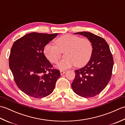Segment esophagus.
Segmentation results:
<instances>
[{
	"mask_svg": "<svg viewBox=\"0 0 125 125\" xmlns=\"http://www.w3.org/2000/svg\"><path fill=\"white\" fill-rule=\"evenodd\" d=\"M65 72H66V71H64V70H61V71H60L61 75H63V74H64V73H65Z\"/></svg>",
	"mask_w": 125,
	"mask_h": 125,
	"instance_id": "34e87169",
	"label": "esophagus"
}]
</instances>
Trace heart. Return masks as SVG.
<instances>
[{"mask_svg":"<svg viewBox=\"0 0 125 125\" xmlns=\"http://www.w3.org/2000/svg\"><path fill=\"white\" fill-rule=\"evenodd\" d=\"M56 46L51 43L44 47V54L52 63H56L61 56V52H65L64 59L58 63L56 67L66 70L75 64L80 67L89 62L93 52L91 41L76 35L66 34L55 40Z\"/></svg>","mask_w":125,"mask_h":125,"instance_id":"heart-1","label":"heart"}]
</instances>
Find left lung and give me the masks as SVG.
<instances>
[{
    "label": "left lung",
    "mask_w": 125,
    "mask_h": 125,
    "mask_svg": "<svg viewBox=\"0 0 125 125\" xmlns=\"http://www.w3.org/2000/svg\"><path fill=\"white\" fill-rule=\"evenodd\" d=\"M74 34H80L89 39L93 46V52L87 64L75 71V77L71 87L79 96L94 97L105 88L110 81L113 67L112 55L103 38L87 31Z\"/></svg>",
    "instance_id": "8db88e82"
}]
</instances>
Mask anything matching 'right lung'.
Returning a JSON list of instances; mask_svg holds the SVG:
<instances>
[{
  "mask_svg": "<svg viewBox=\"0 0 125 125\" xmlns=\"http://www.w3.org/2000/svg\"><path fill=\"white\" fill-rule=\"evenodd\" d=\"M58 33L33 32L15 41L9 57V67L19 89L29 96L42 98L54 91L59 70L52 65L43 53L44 47Z\"/></svg>",
  "mask_w": 125,
  "mask_h": 125,
  "instance_id": "obj_1",
  "label": "right lung"
}]
</instances>
